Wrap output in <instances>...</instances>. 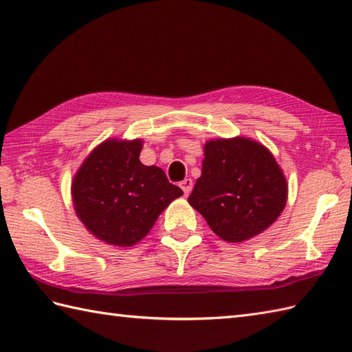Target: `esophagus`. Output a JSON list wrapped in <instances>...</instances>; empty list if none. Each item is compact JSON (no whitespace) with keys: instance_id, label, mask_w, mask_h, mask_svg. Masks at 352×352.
I'll return each instance as SVG.
<instances>
[{"instance_id":"obj_1","label":"esophagus","mask_w":352,"mask_h":352,"mask_svg":"<svg viewBox=\"0 0 352 352\" xmlns=\"http://www.w3.org/2000/svg\"><path fill=\"white\" fill-rule=\"evenodd\" d=\"M180 188L183 189L184 195H189V193L192 192V188H193V182L190 180V178H184V180L180 183Z\"/></svg>"}]
</instances>
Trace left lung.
<instances>
[{
    "label": "left lung",
    "instance_id": "obj_1",
    "mask_svg": "<svg viewBox=\"0 0 352 352\" xmlns=\"http://www.w3.org/2000/svg\"><path fill=\"white\" fill-rule=\"evenodd\" d=\"M204 155L189 204L214 234L242 242L275 222L286 206L287 183L263 145L245 138L218 139L207 142Z\"/></svg>",
    "mask_w": 352,
    "mask_h": 352
}]
</instances>
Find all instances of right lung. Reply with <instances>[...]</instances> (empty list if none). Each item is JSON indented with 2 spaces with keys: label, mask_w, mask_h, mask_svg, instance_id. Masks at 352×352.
<instances>
[{
  "label": "right lung",
  "mask_w": 352,
  "mask_h": 352,
  "mask_svg": "<svg viewBox=\"0 0 352 352\" xmlns=\"http://www.w3.org/2000/svg\"><path fill=\"white\" fill-rule=\"evenodd\" d=\"M142 140H106L81 164L72 183L77 216L100 241L131 246L153 228L183 190L157 166L139 160Z\"/></svg>",
  "instance_id": "add662e5"
}]
</instances>
